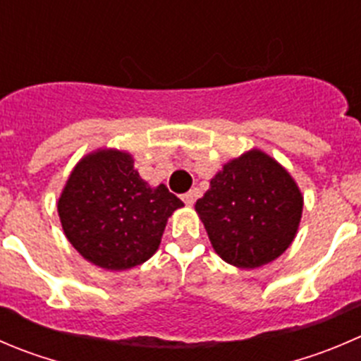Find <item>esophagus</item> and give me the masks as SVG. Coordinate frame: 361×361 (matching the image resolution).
Instances as JSON below:
<instances>
[{
	"label": "esophagus",
	"instance_id": "obj_1",
	"mask_svg": "<svg viewBox=\"0 0 361 361\" xmlns=\"http://www.w3.org/2000/svg\"><path fill=\"white\" fill-rule=\"evenodd\" d=\"M181 199H183V202L187 206H194V202H195V194L194 192H187V194H183L181 195Z\"/></svg>",
	"mask_w": 361,
	"mask_h": 361
}]
</instances>
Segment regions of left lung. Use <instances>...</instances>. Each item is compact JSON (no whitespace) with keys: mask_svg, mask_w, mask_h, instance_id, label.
I'll return each instance as SVG.
<instances>
[{"mask_svg":"<svg viewBox=\"0 0 361 361\" xmlns=\"http://www.w3.org/2000/svg\"><path fill=\"white\" fill-rule=\"evenodd\" d=\"M302 209L296 181L261 149L227 162L195 202L216 254L245 269L284 254L296 236Z\"/></svg>","mask_w":361,"mask_h":361,"instance_id":"left-lung-1","label":"left lung"}]
</instances>
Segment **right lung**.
<instances>
[{
	"label": "right lung",
	"mask_w": 361,
	"mask_h": 361,
	"mask_svg": "<svg viewBox=\"0 0 361 361\" xmlns=\"http://www.w3.org/2000/svg\"><path fill=\"white\" fill-rule=\"evenodd\" d=\"M183 202L166 185L152 188L130 153L99 149L84 157L58 201L65 236L104 269L134 268L159 248L167 219Z\"/></svg>",
	"instance_id": "obj_1"
}]
</instances>
